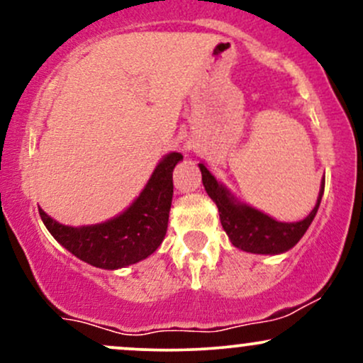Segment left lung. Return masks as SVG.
Here are the masks:
<instances>
[{
    "instance_id": "obj_1",
    "label": "left lung",
    "mask_w": 363,
    "mask_h": 363,
    "mask_svg": "<svg viewBox=\"0 0 363 363\" xmlns=\"http://www.w3.org/2000/svg\"><path fill=\"white\" fill-rule=\"evenodd\" d=\"M198 165L203 176V186H205L208 196L218 206L220 222H222L223 230L227 232L232 244L245 252L280 254L294 247L302 239V235L306 234L312 220H314L324 193L323 179L318 203L306 218L301 220V222L291 223L277 222L272 216L264 215L256 208L237 201L227 187L216 182V179L211 176L205 164Z\"/></svg>"
}]
</instances>
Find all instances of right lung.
Masks as SVG:
<instances>
[{"label":"right lung","instance_id":"obj_1","mask_svg":"<svg viewBox=\"0 0 363 363\" xmlns=\"http://www.w3.org/2000/svg\"><path fill=\"white\" fill-rule=\"evenodd\" d=\"M181 160L177 152L162 158L133 205L107 222L68 227L39 208L40 218L62 247L95 268L119 269L135 264L155 252L164 240L174 194L172 172Z\"/></svg>","mask_w":363,"mask_h":363}]
</instances>
